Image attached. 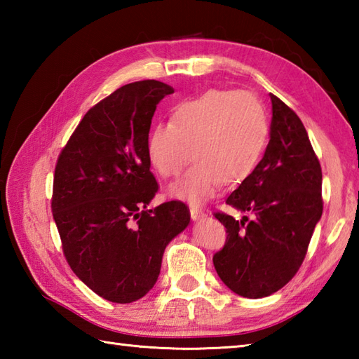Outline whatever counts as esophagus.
Wrapping results in <instances>:
<instances>
[{
    "instance_id": "34e87169",
    "label": "esophagus",
    "mask_w": 359,
    "mask_h": 359,
    "mask_svg": "<svg viewBox=\"0 0 359 359\" xmlns=\"http://www.w3.org/2000/svg\"><path fill=\"white\" fill-rule=\"evenodd\" d=\"M189 215H191V219H193V220H199V219H202V217L205 216L199 208H194V207L189 208Z\"/></svg>"
}]
</instances>
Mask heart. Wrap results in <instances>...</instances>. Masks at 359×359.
<instances>
[{
    "label": "heart",
    "instance_id": "1",
    "mask_svg": "<svg viewBox=\"0 0 359 359\" xmlns=\"http://www.w3.org/2000/svg\"><path fill=\"white\" fill-rule=\"evenodd\" d=\"M270 121L261 100L247 90H208L179 104L170 123L151 128L147 154L163 179H174L191 160L194 165L170 194L199 205L220 187H238L261 163Z\"/></svg>",
    "mask_w": 359,
    "mask_h": 359
}]
</instances>
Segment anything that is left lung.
<instances>
[{"mask_svg": "<svg viewBox=\"0 0 359 359\" xmlns=\"http://www.w3.org/2000/svg\"><path fill=\"white\" fill-rule=\"evenodd\" d=\"M270 142L256 171L226 197L251 219L216 211L226 228L212 264L224 284L257 299L278 292L299 270L323 215V171L301 118L270 94Z\"/></svg>", "mask_w": 359, "mask_h": 359, "instance_id": "8db88e82", "label": "left lung"}]
</instances>
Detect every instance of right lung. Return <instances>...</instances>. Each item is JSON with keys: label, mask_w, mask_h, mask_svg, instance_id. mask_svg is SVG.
<instances>
[{"label": "right lung", "mask_w": 359, "mask_h": 359, "mask_svg": "<svg viewBox=\"0 0 359 359\" xmlns=\"http://www.w3.org/2000/svg\"><path fill=\"white\" fill-rule=\"evenodd\" d=\"M171 86L134 81L93 106L55 165L52 215L79 279L111 302L140 299L157 282L168 243L189 224V208L158 191L147 139L156 106Z\"/></svg>", "instance_id": "1"}]
</instances>
